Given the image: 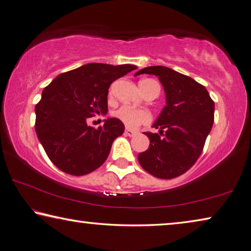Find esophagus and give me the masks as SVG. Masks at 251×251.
Returning <instances> with one entry per match:
<instances>
[{"label": "esophagus", "mask_w": 251, "mask_h": 251, "mask_svg": "<svg viewBox=\"0 0 251 251\" xmlns=\"http://www.w3.org/2000/svg\"><path fill=\"white\" fill-rule=\"evenodd\" d=\"M125 135L129 136V137H133V136L136 135V131L130 130V129H128V128H126V129H125Z\"/></svg>", "instance_id": "1"}]
</instances>
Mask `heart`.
<instances>
[{"label":"heart","mask_w":251,"mask_h":251,"mask_svg":"<svg viewBox=\"0 0 251 251\" xmlns=\"http://www.w3.org/2000/svg\"><path fill=\"white\" fill-rule=\"evenodd\" d=\"M141 91H145L146 89L150 88V86L158 85L156 81L145 79L139 82ZM115 118L122 122L126 127L128 128H136L141 124H146L151 121V115L150 113L146 110H140V108H135L129 105H123L117 111L113 114Z\"/></svg>","instance_id":"obj_1"}]
</instances>
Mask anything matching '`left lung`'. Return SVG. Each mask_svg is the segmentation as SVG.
<instances>
[{
  "label": "left lung",
  "mask_w": 251,
  "mask_h": 251,
  "mask_svg": "<svg viewBox=\"0 0 251 251\" xmlns=\"http://www.w3.org/2000/svg\"><path fill=\"white\" fill-rule=\"evenodd\" d=\"M154 75L166 92V106L153 127L159 134L146 131L149 147L138 154L143 169L159 179H173L192 167L203 151L214 123L215 104L205 86L163 66L136 72Z\"/></svg>",
  "instance_id": "1"
}]
</instances>
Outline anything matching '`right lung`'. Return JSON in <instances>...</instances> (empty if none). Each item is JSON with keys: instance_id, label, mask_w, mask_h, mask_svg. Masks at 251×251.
Wrapping results in <instances>:
<instances>
[{"instance_id": "add662e5", "label": "right lung", "mask_w": 251, "mask_h": 251, "mask_svg": "<svg viewBox=\"0 0 251 251\" xmlns=\"http://www.w3.org/2000/svg\"><path fill=\"white\" fill-rule=\"evenodd\" d=\"M135 69L133 65L88 63L59 75L44 89L35 107V130L58 169L78 176L105 162L114 139L123 135L125 126L117 118H107L99 128L86 122L105 115L112 82Z\"/></svg>"}]
</instances>
